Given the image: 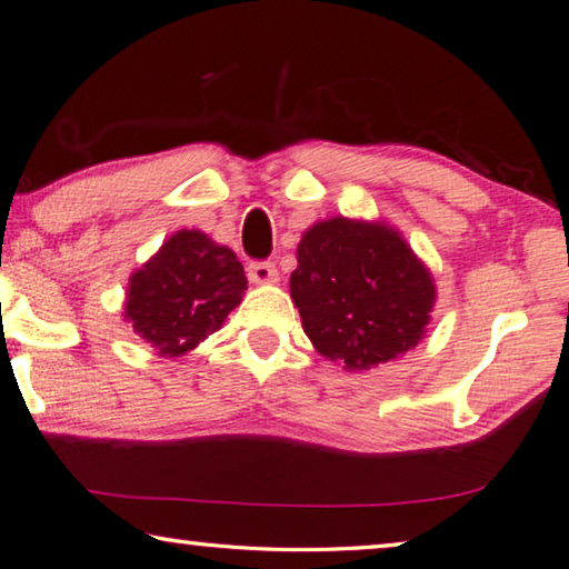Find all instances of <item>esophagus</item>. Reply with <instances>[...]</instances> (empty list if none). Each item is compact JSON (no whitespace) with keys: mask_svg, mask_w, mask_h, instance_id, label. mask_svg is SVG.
<instances>
[{"mask_svg":"<svg viewBox=\"0 0 569 569\" xmlns=\"http://www.w3.org/2000/svg\"><path fill=\"white\" fill-rule=\"evenodd\" d=\"M248 278H250V283H258V286L276 283L278 281V271H276L273 263L256 261V263L248 266Z\"/></svg>","mask_w":569,"mask_h":569,"instance_id":"obj_1","label":"esophagus"}]
</instances>
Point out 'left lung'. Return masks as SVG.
<instances>
[{"label":"left lung","instance_id":"1","mask_svg":"<svg viewBox=\"0 0 569 569\" xmlns=\"http://www.w3.org/2000/svg\"><path fill=\"white\" fill-rule=\"evenodd\" d=\"M296 258L291 298L303 331L343 371L397 361L423 339L435 278L383 220H321L306 230Z\"/></svg>","mask_w":569,"mask_h":569}]
</instances>
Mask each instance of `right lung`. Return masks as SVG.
<instances>
[{
    "instance_id": "obj_1",
    "label": "right lung",
    "mask_w": 569,
    "mask_h": 569,
    "mask_svg": "<svg viewBox=\"0 0 569 569\" xmlns=\"http://www.w3.org/2000/svg\"><path fill=\"white\" fill-rule=\"evenodd\" d=\"M246 286L233 250L200 230H178L130 276L122 313L158 356H182L223 326Z\"/></svg>"
}]
</instances>
